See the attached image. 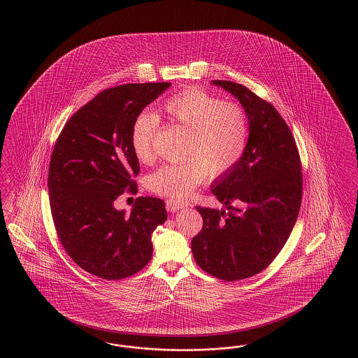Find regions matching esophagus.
<instances>
[{
    "label": "esophagus",
    "instance_id": "obj_1",
    "mask_svg": "<svg viewBox=\"0 0 358 358\" xmlns=\"http://www.w3.org/2000/svg\"><path fill=\"white\" fill-rule=\"evenodd\" d=\"M165 206H166L168 211L176 213L178 210H182L185 207L189 206V203L185 202V201H180V199H166Z\"/></svg>",
    "mask_w": 358,
    "mask_h": 358
}]
</instances>
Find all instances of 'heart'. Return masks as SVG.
Returning a JSON list of instances; mask_svg holds the SVG:
<instances>
[{
    "label": "heart",
    "mask_w": 358,
    "mask_h": 358,
    "mask_svg": "<svg viewBox=\"0 0 358 358\" xmlns=\"http://www.w3.org/2000/svg\"><path fill=\"white\" fill-rule=\"evenodd\" d=\"M169 120L187 130L184 162L165 164L152 172L147 186L155 194L180 199L190 194L207 174L219 177L243 159L250 141V120L240 103L203 89L190 87L165 99ZM162 127L153 111H141L132 123L131 145L141 163L153 159V141Z\"/></svg>",
    "instance_id": "heart-1"
}]
</instances>
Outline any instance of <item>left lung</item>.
<instances>
[{"instance_id":"8db88e82","label":"left lung","mask_w":358,"mask_h":358,"mask_svg":"<svg viewBox=\"0 0 358 358\" xmlns=\"http://www.w3.org/2000/svg\"><path fill=\"white\" fill-rule=\"evenodd\" d=\"M211 83L245 108L250 141L240 163L211 185L228 213L196 206L203 227L192 250L201 269L238 281L269 266L290 236L302 203V164L292 131L271 103L236 83Z\"/></svg>"}]
</instances>
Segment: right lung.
I'll return each mask as SVG.
<instances>
[{
  "label": "right lung",
  "instance_id": "add662e5",
  "mask_svg": "<svg viewBox=\"0 0 358 358\" xmlns=\"http://www.w3.org/2000/svg\"><path fill=\"white\" fill-rule=\"evenodd\" d=\"M171 85L105 89L77 110L55 143L48 171L55 228L68 256L99 278L117 281L141 271L151 260L152 232L168 217L160 198H136L130 215L114 202L126 190L138 193L132 123Z\"/></svg>",
  "mask_w": 358,
  "mask_h": 358
}]
</instances>
